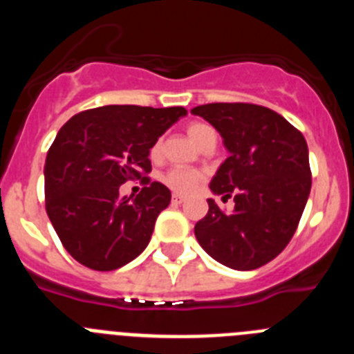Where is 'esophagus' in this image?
Here are the masks:
<instances>
[{"label":"esophagus","instance_id":"esophagus-1","mask_svg":"<svg viewBox=\"0 0 354 354\" xmlns=\"http://www.w3.org/2000/svg\"><path fill=\"white\" fill-rule=\"evenodd\" d=\"M171 202H174V204H183L184 196L183 195H174V196H171Z\"/></svg>","mask_w":354,"mask_h":354}]
</instances>
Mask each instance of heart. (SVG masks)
<instances>
[{
    "label": "heart",
    "instance_id": "obj_1",
    "mask_svg": "<svg viewBox=\"0 0 354 354\" xmlns=\"http://www.w3.org/2000/svg\"><path fill=\"white\" fill-rule=\"evenodd\" d=\"M209 134H214V131L207 126V124H202V122H193L187 126V136L193 143L200 145L207 138ZM161 154V142H156L150 149V156L152 158H158ZM204 179V174L200 170H193V168H184V167H174L162 175V180L168 187H171L174 192L177 193H189L196 187V184Z\"/></svg>",
    "mask_w": 354,
    "mask_h": 354
}]
</instances>
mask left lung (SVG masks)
I'll return each instance as SVG.
<instances>
[{
	"label": "left lung",
	"mask_w": 354,
	"mask_h": 354,
	"mask_svg": "<svg viewBox=\"0 0 354 354\" xmlns=\"http://www.w3.org/2000/svg\"><path fill=\"white\" fill-rule=\"evenodd\" d=\"M230 152L211 180V192L234 196V211L207 200L195 225L200 246L220 264L257 270L289 245L310 195L312 171L303 134L277 111L248 102L196 106Z\"/></svg>",
	"instance_id": "obj_1"
}]
</instances>
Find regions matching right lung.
Listing matches in <instances>:
<instances>
[{
  "instance_id": "obj_1",
  "label": "right lung",
  "mask_w": 354,
  "mask_h": 354,
  "mask_svg": "<svg viewBox=\"0 0 354 354\" xmlns=\"http://www.w3.org/2000/svg\"><path fill=\"white\" fill-rule=\"evenodd\" d=\"M187 111L180 106L111 104L74 115L58 131L44 167L46 211L64 248L80 264L113 271L149 245L171 193L150 183V149ZM142 179L136 197H120L127 180Z\"/></svg>"
}]
</instances>
